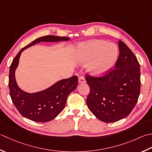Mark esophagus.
Masks as SVG:
<instances>
[{
    "label": "esophagus",
    "instance_id": "esophagus-1",
    "mask_svg": "<svg viewBox=\"0 0 152 152\" xmlns=\"http://www.w3.org/2000/svg\"><path fill=\"white\" fill-rule=\"evenodd\" d=\"M78 82L80 84H84L86 82V80L84 76H80L78 78Z\"/></svg>",
    "mask_w": 152,
    "mask_h": 152
}]
</instances>
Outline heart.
I'll return each instance as SVG.
<instances>
[{
  "mask_svg": "<svg viewBox=\"0 0 152 152\" xmlns=\"http://www.w3.org/2000/svg\"><path fill=\"white\" fill-rule=\"evenodd\" d=\"M118 49L115 43L94 39L80 43L76 50V61L79 64H87L88 72L92 76H103L108 73L118 60Z\"/></svg>",
  "mask_w": 152,
  "mask_h": 152,
  "instance_id": "heart-1",
  "label": "heart"
}]
</instances>
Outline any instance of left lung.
Segmentation results:
<instances>
[{"label": "left lung", "mask_w": 152, "mask_h": 152, "mask_svg": "<svg viewBox=\"0 0 152 152\" xmlns=\"http://www.w3.org/2000/svg\"><path fill=\"white\" fill-rule=\"evenodd\" d=\"M119 56L115 69L101 78L86 75L90 88L86 103L98 119L114 123L129 115L140 93V66L126 45L118 42Z\"/></svg>", "instance_id": "8db88e82"}]
</instances>
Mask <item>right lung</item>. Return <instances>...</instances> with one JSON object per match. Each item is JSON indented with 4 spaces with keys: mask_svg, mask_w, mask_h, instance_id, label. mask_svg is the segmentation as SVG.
<instances>
[{
    "mask_svg": "<svg viewBox=\"0 0 152 152\" xmlns=\"http://www.w3.org/2000/svg\"><path fill=\"white\" fill-rule=\"evenodd\" d=\"M69 37L46 35L39 37L20 50L12 62L9 71L8 87L10 96L14 105L23 117L28 119L45 123L57 117L64 109L68 95L78 85V77L59 80L49 88L35 93H28L18 86L15 71L18 66L21 53L26 49L39 42L66 41Z\"/></svg>",
    "mask_w": 152,
    "mask_h": 152,
    "instance_id": "1",
    "label": "right lung"
}]
</instances>
